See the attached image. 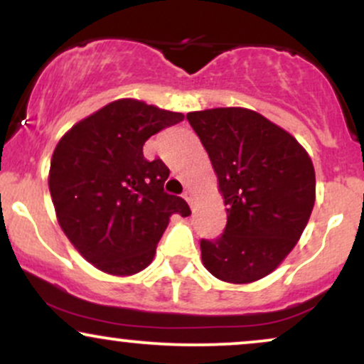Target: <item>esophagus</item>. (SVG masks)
<instances>
[{"instance_id":"esophagus-1","label":"esophagus","mask_w":364,"mask_h":364,"mask_svg":"<svg viewBox=\"0 0 364 364\" xmlns=\"http://www.w3.org/2000/svg\"><path fill=\"white\" fill-rule=\"evenodd\" d=\"M183 198H185L186 202L190 203V205H193V202H195V195H193V191L190 190V188H188V190H185V193H183Z\"/></svg>"}]
</instances>
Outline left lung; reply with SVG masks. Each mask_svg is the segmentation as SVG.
<instances>
[{
  "label": "left lung",
  "instance_id": "obj_1",
  "mask_svg": "<svg viewBox=\"0 0 364 364\" xmlns=\"http://www.w3.org/2000/svg\"><path fill=\"white\" fill-rule=\"evenodd\" d=\"M210 157L228 224L200 241L203 267L219 281L250 284L292 252L316 196L311 157L289 132L246 107L186 114Z\"/></svg>",
  "mask_w": 364,
  "mask_h": 364
}]
</instances>
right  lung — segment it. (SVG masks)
<instances>
[{
    "mask_svg": "<svg viewBox=\"0 0 364 364\" xmlns=\"http://www.w3.org/2000/svg\"><path fill=\"white\" fill-rule=\"evenodd\" d=\"M183 119V112L118 99L58 141L48 178L56 219L101 272L128 277L147 269L171 215L191 214L185 200L164 191V162L144 157L150 136Z\"/></svg>",
    "mask_w": 364,
    "mask_h": 364,
    "instance_id": "add662e5",
    "label": "right lung"
}]
</instances>
